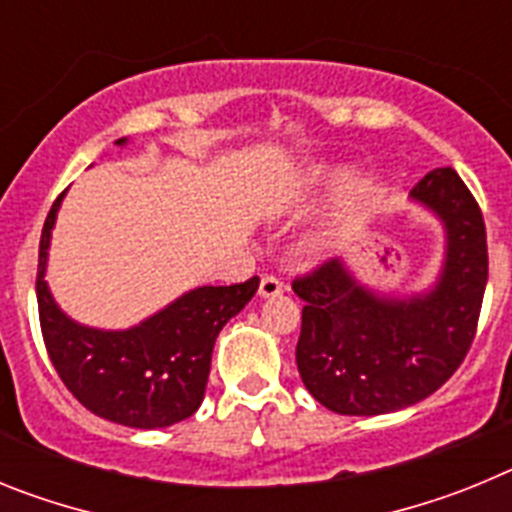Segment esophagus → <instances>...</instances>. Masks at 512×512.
<instances>
[{"mask_svg": "<svg viewBox=\"0 0 512 512\" xmlns=\"http://www.w3.org/2000/svg\"><path fill=\"white\" fill-rule=\"evenodd\" d=\"M282 292H284V284L279 282L277 277L266 274V277L261 279V284H259V295L261 297H277V295H282Z\"/></svg>", "mask_w": 512, "mask_h": 512, "instance_id": "1", "label": "esophagus"}]
</instances>
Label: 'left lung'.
Segmentation results:
<instances>
[{"mask_svg":"<svg viewBox=\"0 0 512 512\" xmlns=\"http://www.w3.org/2000/svg\"><path fill=\"white\" fill-rule=\"evenodd\" d=\"M413 200L446 225L436 289L382 300L330 259L300 274L305 300L297 369L320 405L338 415H382L425 400L469 354L487 284V230L474 194L451 166L425 174Z\"/></svg>","mask_w":512,"mask_h":512,"instance_id":"1","label":"left lung"}]
</instances>
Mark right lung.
Returning <instances> with one entry per match:
<instances>
[{
    "label": "right lung",
    "instance_id": "right-lung-1",
    "mask_svg": "<svg viewBox=\"0 0 512 512\" xmlns=\"http://www.w3.org/2000/svg\"><path fill=\"white\" fill-rule=\"evenodd\" d=\"M58 202L61 197L40 233L35 279L40 330L58 377L84 408L112 423L130 428L182 423L202 405L217 333L256 295L259 277L192 289L130 330L84 328L58 310L43 279Z\"/></svg>",
    "mask_w": 512,
    "mask_h": 512
}]
</instances>
